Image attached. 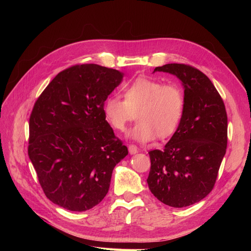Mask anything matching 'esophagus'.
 <instances>
[{"label": "esophagus", "mask_w": 251, "mask_h": 251, "mask_svg": "<svg viewBox=\"0 0 251 251\" xmlns=\"http://www.w3.org/2000/svg\"><path fill=\"white\" fill-rule=\"evenodd\" d=\"M128 151H130L131 155H135L136 153H138V149H137V147L133 146V144H132V146L128 147Z\"/></svg>", "instance_id": "1"}]
</instances>
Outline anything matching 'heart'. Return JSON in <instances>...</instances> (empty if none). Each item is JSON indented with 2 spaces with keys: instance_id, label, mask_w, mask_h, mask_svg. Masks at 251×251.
<instances>
[{
  "instance_id": "heart-1",
  "label": "heart",
  "mask_w": 251,
  "mask_h": 251,
  "mask_svg": "<svg viewBox=\"0 0 251 251\" xmlns=\"http://www.w3.org/2000/svg\"><path fill=\"white\" fill-rule=\"evenodd\" d=\"M125 100L116 95L105 98L104 117L114 130L124 132L136 118L138 124L128 137L140 143L175 134L184 111V93L177 83H163L153 78L139 77L124 90Z\"/></svg>"
}]
</instances>
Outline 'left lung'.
I'll use <instances>...</instances> for the list:
<instances>
[{"mask_svg":"<svg viewBox=\"0 0 251 251\" xmlns=\"http://www.w3.org/2000/svg\"><path fill=\"white\" fill-rule=\"evenodd\" d=\"M154 72L173 74L184 89V111L164 150L149 151L150 191L172 207H186L214 188L226 153L227 114L214 83L196 68L166 64Z\"/></svg>","mask_w":251,"mask_h":251,"instance_id":"8db88e82","label":"left lung"}]
</instances>
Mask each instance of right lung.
Segmentation results:
<instances>
[{"label": "right lung", "instance_id": "obj_1", "mask_svg": "<svg viewBox=\"0 0 251 251\" xmlns=\"http://www.w3.org/2000/svg\"><path fill=\"white\" fill-rule=\"evenodd\" d=\"M123 79L115 69L76 65L59 72L34 103L28 155L45 195L67 210L100 204L114 168L128 153L102 111Z\"/></svg>", "mask_w": 251, "mask_h": 251}]
</instances>
